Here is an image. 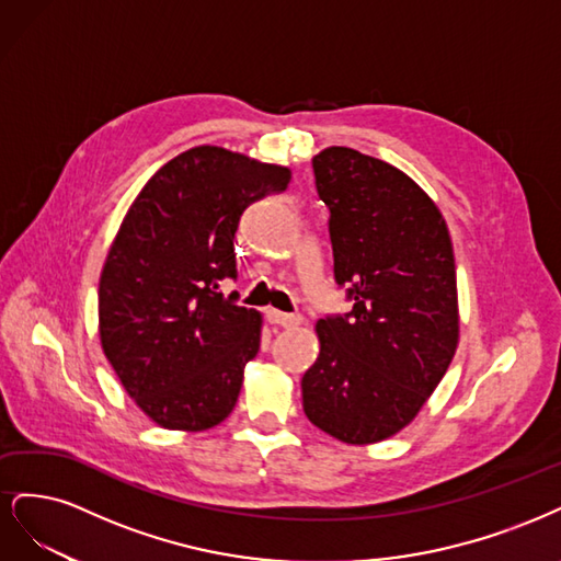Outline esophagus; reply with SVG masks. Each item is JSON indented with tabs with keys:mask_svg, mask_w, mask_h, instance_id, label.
Segmentation results:
<instances>
[{
	"mask_svg": "<svg viewBox=\"0 0 561 561\" xmlns=\"http://www.w3.org/2000/svg\"><path fill=\"white\" fill-rule=\"evenodd\" d=\"M265 314H267L270 323H277V327H284V329L298 327V323L302 321L300 314H286V312H279V310H267Z\"/></svg>",
	"mask_w": 561,
	"mask_h": 561,
	"instance_id": "1",
	"label": "esophagus"
}]
</instances>
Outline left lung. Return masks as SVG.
<instances>
[{
	"label": "left lung",
	"mask_w": 561,
	"mask_h": 561,
	"mask_svg": "<svg viewBox=\"0 0 561 561\" xmlns=\"http://www.w3.org/2000/svg\"><path fill=\"white\" fill-rule=\"evenodd\" d=\"M312 168L354 307L317 321L302 410L340 443L370 445L417 417L457 352L455 251L438 205L399 168L347 147L319 151Z\"/></svg>",
	"instance_id": "8db88e82"
}]
</instances>
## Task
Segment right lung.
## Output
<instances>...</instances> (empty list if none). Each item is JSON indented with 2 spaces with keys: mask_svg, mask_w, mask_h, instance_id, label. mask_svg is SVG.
Listing matches in <instances>:
<instances>
[{
  "mask_svg": "<svg viewBox=\"0 0 561 561\" xmlns=\"http://www.w3.org/2000/svg\"><path fill=\"white\" fill-rule=\"evenodd\" d=\"M288 182L284 165L193 147L165 162L125 214L100 275V342L158 426L207 431L238 403L263 317L219 286L238 277L242 211Z\"/></svg>",
  "mask_w": 561,
  "mask_h": 561,
  "instance_id": "obj_1",
  "label": "right lung"
}]
</instances>
